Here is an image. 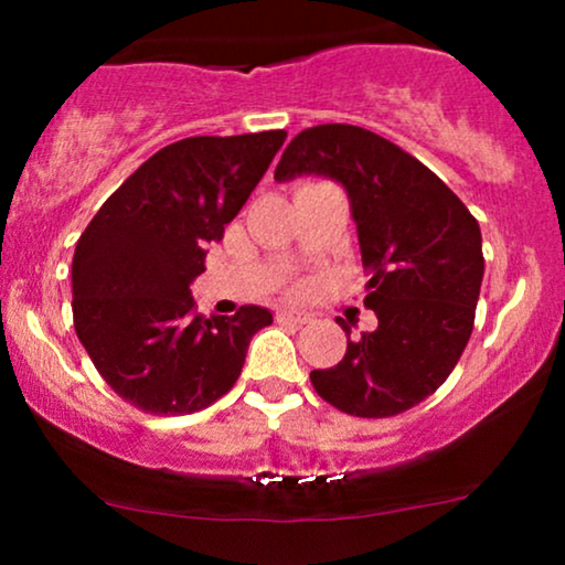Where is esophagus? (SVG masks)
I'll return each instance as SVG.
<instances>
[{
  "mask_svg": "<svg viewBox=\"0 0 565 565\" xmlns=\"http://www.w3.org/2000/svg\"><path fill=\"white\" fill-rule=\"evenodd\" d=\"M278 321H295V323H308L313 316L308 310H297V308H284L276 313Z\"/></svg>",
  "mask_w": 565,
  "mask_h": 565,
  "instance_id": "esophagus-1",
  "label": "esophagus"
}]
</instances>
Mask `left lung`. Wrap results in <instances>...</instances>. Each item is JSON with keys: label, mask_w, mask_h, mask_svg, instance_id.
<instances>
[{"label": "left lung", "mask_w": 565, "mask_h": 565, "mask_svg": "<svg viewBox=\"0 0 565 565\" xmlns=\"http://www.w3.org/2000/svg\"><path fill=\"white\" fill-rule=\"evenodd\" d=\"M316 174L345 188L377 329L313 369L323 401L355 417H393L436 393L468 345L483 281L481 228L438 174L391 140L353 125L297 135L278 183Z\"/></svg>", "instance_id": "obj_1"}]
</instances>
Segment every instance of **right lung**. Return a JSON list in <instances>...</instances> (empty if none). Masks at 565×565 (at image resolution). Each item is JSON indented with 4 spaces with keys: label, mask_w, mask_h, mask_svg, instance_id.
Returning a JSON list of instances; mask_svg holds the SVG:
<instances>
[{
    "label": "right lung",
    "mask_w": 565,
    "mask_h": 565,
    "mask_svg": "<svg viewBox=\"0 0 565 565\" xmlns=\"http://www.w3.org/2000/svg\"><path fill=\"white\" fill-rule=\"evenodd\" d=\"M287 140L284 129L185 138L142 161L82 233L71 265L74 327L103 380L148 414L215 404L242 374L268 308L193 310L191 284Z\"/></svg>",
    "instance_id": "1"
}]
</instances>
